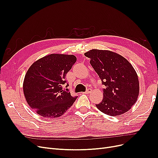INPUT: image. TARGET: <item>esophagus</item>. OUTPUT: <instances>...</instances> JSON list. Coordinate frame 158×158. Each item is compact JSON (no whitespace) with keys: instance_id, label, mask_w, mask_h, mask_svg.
Here are the masks:
<instances>
[{"instance_id":"1","label":"esophagus","mask_w":158,"mask_h":158,"mask_svg":"<svg viewBox=\"0 0 158 158\" xmlns=\"http://www.w3.org/2000/svg\"><path fill=\"white\" fill-rule=\"evenodd\" d=\"M92 89H91V88H88V89L86 90V92H85V94H90L91 92H92Z\"/></svg>"}]
</instances>
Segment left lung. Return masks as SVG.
<instances>
[{
    "mask_svg": "<svg viewBox=\"0 0 158 158\" xmlns=\"http://www.w3.org/2000/svg\"><path fill=\"white\" fill-rule=\"evenodd\" d=\"M106 86L103 99L97 108L114 117L128 111L136 102L139 95V81L131 64L123 56L103 50L92 49L85 54Z\"/></svg>",
    "mask_w": 158,
    "mask_h": 158,
    "instance_id": "8db88e82",
    "label": "left lung"
}]
</instances>
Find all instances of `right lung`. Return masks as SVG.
I'll use <instances>...</instances> for the list:
<instances>
[{
	"instance_id": "right-lung-1",
	"label": "right lung",
	"mask_w": 158,
	"mask_h": 158,
	"mask_svg": "<svg viewBox=\"0 0 158 158\" xmlns=\"http://www.w3.org/2000/svg\"><path fill=\"white\" fill-rule=\"evenodd\" d=\"M73 55L52 54L33 63L25 76L23 89L26 101L41 117H59L77 98L63 89L65 76L76 62ZM68 84L66 86H68Z\"/></svg>"
}]
</instances>
